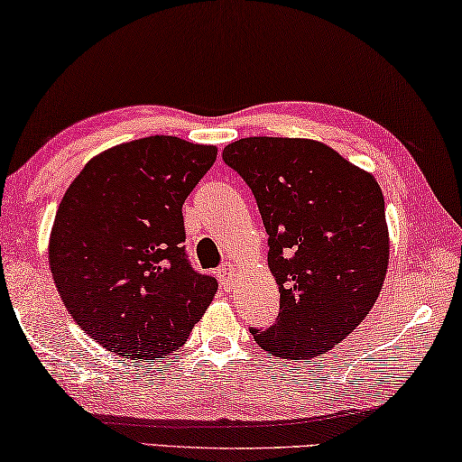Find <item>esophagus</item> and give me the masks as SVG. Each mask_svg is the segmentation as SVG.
<instances>
[{
    "label": "esophagus",
    "mask_w": 462,
    "mask_h": 462,
    "mask_svg": "<svg viewBox=\"0 0 462 462\" xmlns=\"http://www.w3.org/2000/svg\"><path fill=\"white\" fill-rule=\"evenodd\" d=\"M236 276H237V270L233 263H225V266L218 268V281H221L225 289H231L233 282H236Z\"/></svg>",
    "instance_id": "esophagus-1"
}]
</instances>
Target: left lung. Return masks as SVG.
<instances>
[{"instance_id":"left-lung-1","label":"left lung","mask_w":462,"mask_h":462,"mask_svg":"<svg viewBox=\"0 0 462 462\" xmlns=\"http://www.w3.org/2000/svg\"><path fill=\"white\" fill-rule=\"evenodd\" d=\"M223 160L255 196L281 292L276 323L249 329L255 344L278 358L325 354L365 321L387 276L379 181L313 139H239Z\"/></svg>"}]
</instances>
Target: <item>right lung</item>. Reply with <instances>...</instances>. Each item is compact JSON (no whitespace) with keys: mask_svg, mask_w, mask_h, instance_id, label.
Here are the masks:
<instances>
[{"mask_svg":"<svg viewBox=\"0 0 462 462\" xmlns=\"http://www.w3.org/2000/svg\"><path fill=\"white\" fill-rule=\"evenodd\" d=\"M215 160V145L155 134L102 151L67 188L49 239L52 281L108 352L170 356L217 294L181 247V204Z\"/></svg>","mask_w":462,"mask_h":462,"instance_id":"right-lung-1","label":"right lung"}]
</instances>
